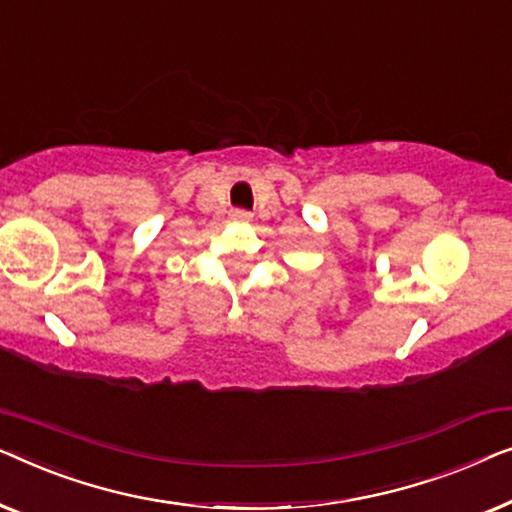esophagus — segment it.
<instances>
[{"label": "esophagus", "mask_w": 512, "mask_h": 512, "mask_svg": "<svg viewBox=\"0 0 512 512\" xmlns=\"http://www.w3.org/2000/svg\"><path fill=\"white\" fill-rule=\"evenodd\" d=\"M232 218L234 220H250L253 215H250V211H243V208H236V211H232Z\"/></svg>", "instance_id": "34e87169"}]
</instances>
